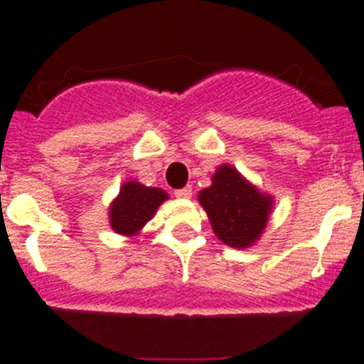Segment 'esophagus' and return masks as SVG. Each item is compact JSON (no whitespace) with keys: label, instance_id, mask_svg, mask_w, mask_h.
Masks as SVG:
<instances>
[{"label":"esophagus","instance_id":"34e87169","mask_svg":"<svg viewBox=\"0 0 364 364\" xmlns=\"http://www.w3.org/2000/svg\"><path fill=\"white\" fill-rule=\"evenodd\" d=\"M174 196L179 197V199H190V197H192V186H185V188L176 190Z\"/></svg>","mask_w":364,"mask_h":364}]
</instances>
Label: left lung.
Here are the masks:
<instances>
[{
	"label": "left lung",
	"mask_w": 364,
	"mask_h": 364,
	"mask_svg": "<svg viewBox=\"0 0 364 364\" xmlns=\"http://www.w3.org/2000/svg\"><path fill=\"white\" fill-rule=\"evenodd\" d=\"M213 230L232 248H248L260 237L273 209L271 196L259 192L232 165L223 164L213 174V185L199 192Z\"/></svg>",
	"instance_id": "8db88e82"
}]
</instances>
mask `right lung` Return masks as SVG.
Wrapping results in <instances>:
<instances>
[{"mask_svg": "<svg viewBox=\"0 0 364 364\" xmlns=\"http://www.w3.org/2000/svg\"><path fill=\"white\" fill-rule=\"evenodd\" d=\"M167 199L168 196L164 190L151 188L139 181H127L109 209L112 230L123 236H135Z\"/></svg>", "mask_w": 364, "mask_h": 364, "instance_id": "right-lung-1", "label": "right lung"}]
</instances>
